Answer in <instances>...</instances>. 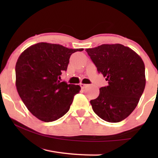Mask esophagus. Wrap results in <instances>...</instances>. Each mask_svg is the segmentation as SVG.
Segmentation results:
<instances>
[{
  "label": "esophagus",
  "instance_id": "34e87169",
  "mask_svg": "<svg viewBox=\"0 0 158 158\" xmlns=\"http://www.w3.org/2000/svg\"><path fill=\"white\" fill-rule=\"evenodd\" d=\"M80 86H81L82 89H84V88H85L86 87H87L88 85H86V84H83V83H81L80 84Z\"/></svg>",
  "mask_w": 158,
  "mask_h": 158
}]
</instances>
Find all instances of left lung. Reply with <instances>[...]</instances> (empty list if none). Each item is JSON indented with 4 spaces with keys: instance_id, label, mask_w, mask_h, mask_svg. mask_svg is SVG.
Segmentation results:
<instances>
[{
    "instance_id": "1",
    "label": "left lung",
    "mask_w": 158,
    "mask_h": 158,
    "mask_svg": "<svg viewBox=\"0 0 158 158\" xmlns=\"http://www.w3.org/2000/svg\"><path fill=\"white\" fill-rule=\"evenodd\" d=\"M85 51L109 83L100 88L98 98L90 101L93 110L108 122L125 119L137 106L145 87L143 60L120 44H102Z\"/></svg>"
}]
</instances>
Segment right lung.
Here are the masks:
<instances>
[{
  "instance_id": "1",
  "label": "right lung",
  "mask_w": 158,
  "mask_h": 158,
  "mask_svg": "<svg viewBox=\"0 0 158 158\" xmlns=\"http://www.w3.org/2000/svg\"><path fill=\"white\" fill-rule=\"evenodd\" d=\"M83 49H69L60 44L40 42L19 56L16 64V85L28 110L44 122H53L70 109L78 94V85L60 81L70 55Z\"/></svg>"
}]
</instances>
